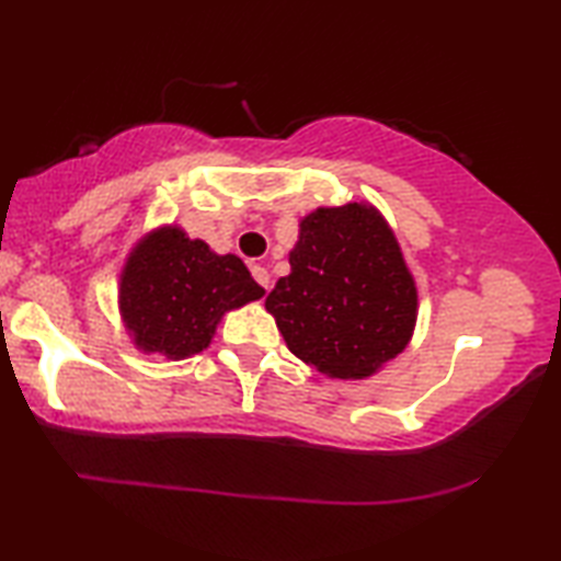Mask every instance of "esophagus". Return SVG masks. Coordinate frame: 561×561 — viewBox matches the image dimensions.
<instances>
[{"instance_id":"obj_1","label":"esophagus","mask_w":561,"mask_h":561,"mask_svg":"<svg viewBox=\"0 0 561 561\" xmlns=\"http://www.w3.org/2000/svg\"><path fill=\"white\" fill-rule=\"evenodd\" d=\"M250 272H252V277H254V282H257L262 289H270V272H267V270H264V267H260V264H254V267H252Z\"/></svg>"}]
</instances>
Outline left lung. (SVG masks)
I'll list each match as a JSON object with an SVG mask.
<instances>
[{
	"label": "left lung",
	"mask_w": 561,
	"mask_h": 561,
	"mask_svg": "<svg viewBox=\"0 0 561 561\" xmlns=\"http://www.w3.org/2000/svg\"><path fill=\"white\" fill-rule=\"evenodd\" d=\"M289 264L264 307L304 364L331 378H366L411 341L415 284L371 205L319 207L304 217Z\"/></svg>",
	"instance_id": "obj_1"
}]
</instances>
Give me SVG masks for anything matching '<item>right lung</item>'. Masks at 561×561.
Returning <instances> with one entry per match:
<instances>
[{"label":"right lung","mask_w":561,"mask_h":561,"mask_svg":"<svg viewBox=\"0 0 561 561\" xmlns=\"http://www.w3.org/2000/svg\"><path fill=\"white\" fill-rule=\"evenodd\" d=\"M262 294L240 257L163 227L130 252L118 304L138 348L178 360L207 348L225 311Z\"/></svg>","instance_id":"1"}]
</instances>
